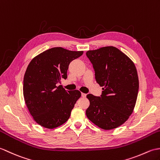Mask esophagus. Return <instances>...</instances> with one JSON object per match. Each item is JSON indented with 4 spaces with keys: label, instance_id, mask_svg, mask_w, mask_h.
I'll list each match as a JSON object with an SVG mask.
<instances>
[{
    "label": "esophagus",
    "instance_id": "esophagus-1",
    "mask_svg": "<svg viewBox=\"0 0 160 160\" xmlns=\"http://www.w3.org/2000/svg\"><path fill=\"white\" fill-rule=\"evenodd\" d=\"M81 97H86V94H85V93H81Z\"/></svg>",
    "mask_w": 160,
    "mask_h": 160
}]
</instances>
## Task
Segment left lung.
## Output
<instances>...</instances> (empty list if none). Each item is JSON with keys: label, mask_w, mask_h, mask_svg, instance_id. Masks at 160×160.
<instances>
[{"label": "left lung", "mask_w": 160, "mask_h": 160, "mask_svg": "<svg viewBox=\"0 0 160 160\" xmlns=\"http://www.w3.org/2000/svg\"><path fill=\"white\" fill-rule=\"evenodd\" d=\"M102 88L100 97L88 94L86 116L105 130L115 129L129 118L136 105L139 81L133 62L119 49L102 47L86 52Z\"/></svg>", "instance_id": "1"}]
</instances>
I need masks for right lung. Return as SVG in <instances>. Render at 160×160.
<instances>
[{"instance_id":"add662e5","label":"right lung","mask_w":160,"mask_h":160,"mask_svg":"<svg viewBox=\"0 0 160 160\" xmlns=\"http://www.w3.org/2000/svg\"><path fill=\"white\" fill-rule=\"evenodd\" d=\"M62 47L48 49L35 57L28 66L23 81V94L27 107L39 125L54 129L68 120L81 94L66 90L61 85L66 79L70 63L83 55Z\"/></svg>"}]
</instances>
